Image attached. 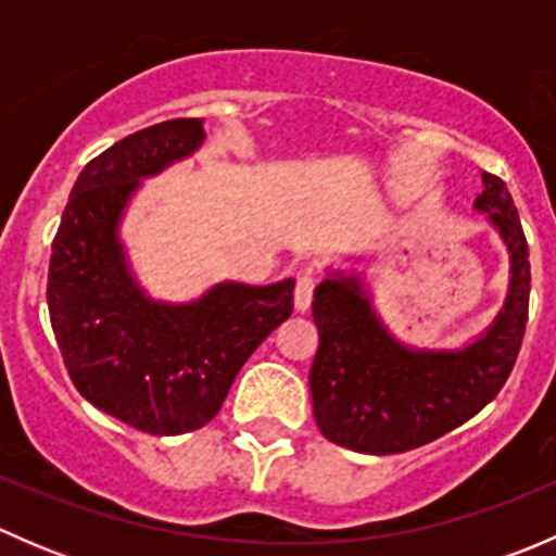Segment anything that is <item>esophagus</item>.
Masks as SVG:
<instances>
[{"instance_id": "obj_1", "label": "esophagus", "mask_w": 556, "mask_h": 556, "mask_svg": "<svg viewBox=\"0 0 556 556\" xmlns=\"http://www.w3.org/2000/svg\"><path fill=\"white\" fill-rule=\"evenodd\" d=\"M317 282H319V279H317V274H314V271H301L299 277H295V293H293L295 309H299V312L309 309Z\"/></svg>"}]
</instances>
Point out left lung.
I'll return each mask as SVG.
<instances>
[{"mask_svg": "<svg viewBox=\"0 0 556 556\" xmlns=\"http://www.w3.org/2000/svg\"><path fill=\"white\" fill-rule=\"evenodd\" d=\"M479 210L511 252V293L490 330L459 352H414L382 328L355 279L317 285L312 317L319 346L309 387L314 419L333 444L363 454H397L430 444L479 414L521 350L530 306V252L506 182L484 172Z\"/></svg>", "mask_w": 556, "mask_h": 556, "instance_id": "8db88e82", "label": "left lung"}]
</instances>
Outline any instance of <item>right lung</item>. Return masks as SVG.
Instances as JSON below:
<instances>
[{
	"instance_id": "obj_1",
	"label": "right lung",
	"mask_w": 556,
	"mask_h": 556,
	"mask_svg": "<svg viewBox=\"0 0 556 556\" xmlns=\"http://www.w3.org/2000/svg\"><path fill=\"white\" fill-rule=\"evenodd\" d=\"M201 139L199 117H174L88 161L50 252V325L72 384L99 412L153 435L204 428L247 357L293 314V279L220 285L185 306L153 304L134 285L117 217L139 179Z\"/></svg>"
}]
</instances>
